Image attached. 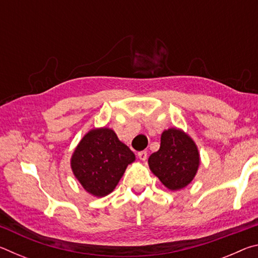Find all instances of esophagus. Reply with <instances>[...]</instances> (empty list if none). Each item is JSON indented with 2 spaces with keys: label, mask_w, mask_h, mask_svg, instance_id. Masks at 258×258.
<instances>
[{
  "label": "esophagus",
  "mask_w": 258,
  "mask_h": 258,
  "mask_svg": "<svg viewBox=\"0 0 258 258\" xmlns=\"http://www.w3.org/2000/svg\"><path fill=\"white\" fill-rule=\"evenodd\" d=\"M138 156H139V158L141 159L142 161H145V160L147 159V157H148V152H147V151H145V150H143V151H140L139 154H138Z\"/></svg>",
  "instance_id": "obj_1"
}]
</instances>
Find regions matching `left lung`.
Instances as JSON below:
<instances>
[{
	"label": "left lung",
	"instance_id": "obj_1",
	"mask_svg": "<svg viewBox=\"0 0 258 258\" xmlns=\"http://www.w3.org/2000/svg\"><path fill=\"white\" fill-rule=\"evenodd\" d=\"M197 146L181 130L169 128L161 134L160 148L149 157L151 172L169 190H180L194 180L199 167Z\"/></svg>",
	"mask_w": 258,
	"mask_h": 258
}]
</instances>
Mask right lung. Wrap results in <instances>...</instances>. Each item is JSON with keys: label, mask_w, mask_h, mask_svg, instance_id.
I'll use <instances>...</instances> for the list:
<instances>
[{"label": "right lung", "mask_w": 258, "mask_h": 258, "mask_svg": "<svg viewBox=\"0 0 258 258\" xmlns=\"http://www.w3.org/2000/svg\"><path fill=\"white\" fill-rule=\"evenodd\" d=\"M135 156L110 128L91 130L74 151L72 169L83 187L95 197L115 189Z\"/></svg>", "instance_id": "add662e5"}]
</instances>
